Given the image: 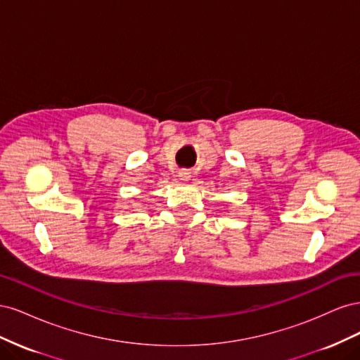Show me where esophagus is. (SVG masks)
Here are the masks:
<instances>
[{
	"label": "esophagus",
	"mask_w": 360,
	"mask_h": 360,
	"mask_svg": "<svg viewBox=\"0 0 360 360\" xmlns=\"http://www.w3.org/2000/svg\"><path fill=\"white\" fill-rule=\"evenodd\" d=\"M179 177H180L181 180H189V179H191V171H189V169H180Z\"/></svg>",
	"instance_id": "1"
}]
</instances>
